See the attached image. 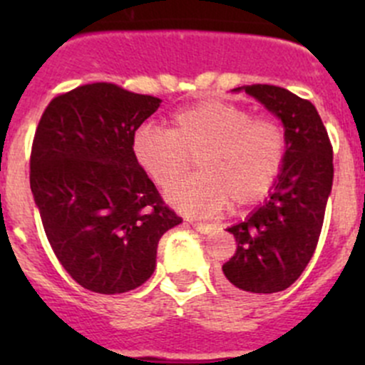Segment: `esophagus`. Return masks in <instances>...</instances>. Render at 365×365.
Masks as SVG:
<instances>
[{"label":"esophagus","instance_id":"obj_1","mask_svg":"<svg viewBox=\"0 0 365 365\" xmlns=\"http://www.w3.org/2000/svg\"><path fill=\"white\" fill-rule=\"evenodd\" d=\"M190 226L194 227V230L196 231H200V233H210V231L213 230V226L212 224H203V222H192V220H190Z\"/></svg>","mask_w":365,"mask_h":365}]
</instances>
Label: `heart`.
<instances>
[{"label": "heart", "mask_w": 365, "mask_h": 365, "mask_svg": "<svg viewBox=\"0 0 365 365\" xmlns=\"http://www.w3.org/2000/svg\"><path fill=\"white\" fill-rule=\"evenodd\" d=\"M288 152L281 121L222 101H203L171 116V127L143 125L132 135V153L155 185L169 187L190 169L197 175L168 190V200L196 217L227 205H256L277 182Z\"/></svg>", "instance_id": "obj_1"}]
</instances>
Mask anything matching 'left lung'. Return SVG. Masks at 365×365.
Listing matches in <instances>:
<instances>
[{
    "instance_id": "1",
    "label": "left lung",
    "mask_w": 365,
    "mask_h": 365,
    "mask_svg": "<svg viewBox=\"0 0 365 365\" xmlns=\"http://www.w3.org/2000/svg\"><path fill=\"white\" fill-rule=\"evenodd\" d=\"M257 98L282 121L288 152L282 171L263 205L227 227L237 251L222 264L224 279L251 295L289 288L318 245L334 180L329 134L314 106L284 88L251 84L237 88Z\"/></svg>"
}]
</instances>
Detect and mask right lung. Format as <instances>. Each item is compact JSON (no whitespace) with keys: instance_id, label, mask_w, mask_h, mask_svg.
<instances>
[{"instance_id":"obj_1","label":"right lung","mask_w":365,"mask_h":365,"mask_svg":"<svg viewBox=\"0 0 365 365\" xmlns=\"http://www.w3.org/2000/svg\"><path fill=\"white\" fill-rule=\"evenodd\" d=\"M160 98L93 83L49 102L36 127L29 185L47 240L90 292L135 289L155 270L162 235L182 222L132 153Z\"/></svg>"}]
</instances>
